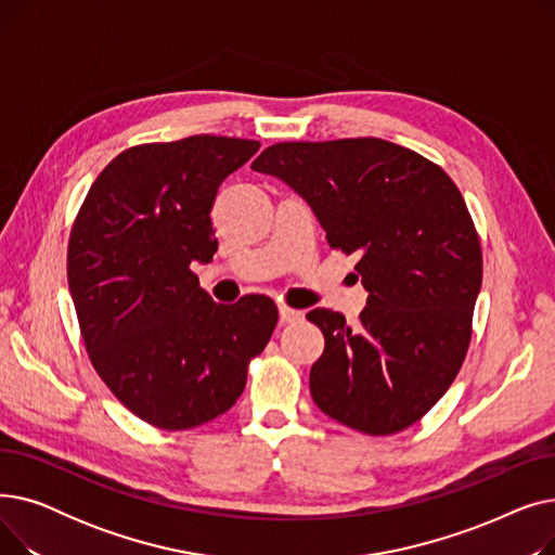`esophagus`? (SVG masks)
<instances>
[{
  "label": "esophagus",
  "mask_w": 555,
  "mask_h": 555,
  "mask_svg": "<svg viewBox=\"0 0 555 555\" xmlns=\"http://www.w3.org/2000/svg\"><path fill=\"white\" fill-rule=\"evenodd\" d=\"M279 314H281V322L283 324H295V322H301V319H304L301 310L287 308V306H279Z\"/></svg>",
  "instance_id": "obj_1"
}]
</instances>
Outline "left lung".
<instances>
[{"label":"left lung","mask_w":555,"mask_h":555,"mask_svg":"<svg viewBox=\"0 0 555 555\" xmlns=\"http://www.w3.org/2000/svg\"><path fill=\"white\" fill-rule=\"evenodd\" d=\"M254 170L299 193L328 245L358 254L366 308L308 319L326 348L310 369L319 410L364 434H396L423 418L454 383L473 335L481 247L448 172L385 139L285 141Z\"/></svg>","instance_id":"obj_1"}]
</instances>
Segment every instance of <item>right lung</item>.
Listing matches in <instances>:
<instances>
[{
	"label": "right lung",
	"mask_w": 555,
	"mask_h": 555,
	"mask_svg": "<svg viewBox=\"0 0 555 555\" xmlns=\"http://www.w3.org/2000/svg\"><path fill=\"white\" fill-rule=\"evenodd\" d=\"M258 141L193 134L114 157L67 249L69 293L101 380L141 421L191 429L231 410L279 322L270 297L216 304L191 262L218 249L211 207Z\"/></svg>",
	"instance_id": "obj_1"
}]
</instances>
